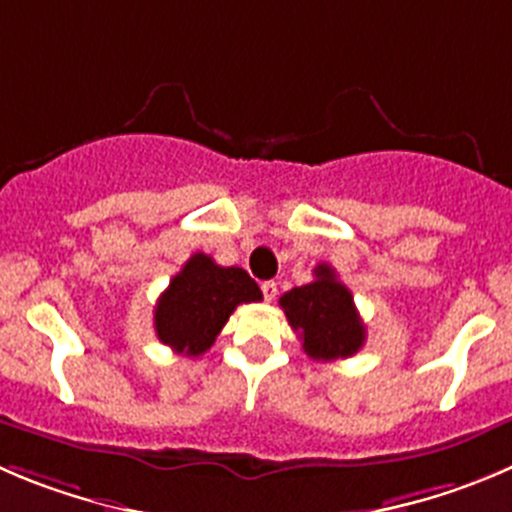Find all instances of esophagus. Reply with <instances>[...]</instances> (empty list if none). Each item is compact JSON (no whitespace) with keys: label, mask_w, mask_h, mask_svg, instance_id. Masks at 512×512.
I'll list each match as a JSON object with an SVG mask.
<instances>
[{"label":"esophagus","mask_w":512,"mask_h":512,"mask_svg":"<svg viewBox=\"0 0 512 512\" xmlns=\"http://www.w3.org/2000/svg\"><path fill=\"white\" fill-rule=\"evenodd\" d=\"M261 291H264L266 301H274L276 294H279V286H276L274 281H264V284H261Z\"/></svg>","instance_id":"obj_1"}]
</instances>
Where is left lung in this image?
I'll list each match as a JSON object with an SVG mask.
<instances>
[{
  "instance_id": "1",
  "label": "left lung",
  "mask_w": 512,
  "mask_h": 512,
  "mask_svg": "<svg viewBox=\"0 0 512 512\" xmlns=\"http://www.w3.org/2000/svg\"><path fill=\"white\" fill-rule=\"evenodd\" d=\"M279 304L311 359L332 362L352 357L367 339L352 291L337 279V271L329 264L316 266L314 281L286 291Z\"/></svg>"
}]
</instances>
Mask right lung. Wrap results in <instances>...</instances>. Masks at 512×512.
<instances>
[{"label":"right lung","instance_id":"obj_1","mask_svg":"<svg viewBox=\"0 0 512 512\" xmlns=\"http://www.w3.org/2000/svg\"><path fill=\"white\" fill-rule=\"evenodd\" d=\"M261 299L259 284L246 271L193 253L155 304V334L178 354L198 357L211 349L238 304Z\"/></svg>","mask_w":512,"mask_h":512}]
</instances>
